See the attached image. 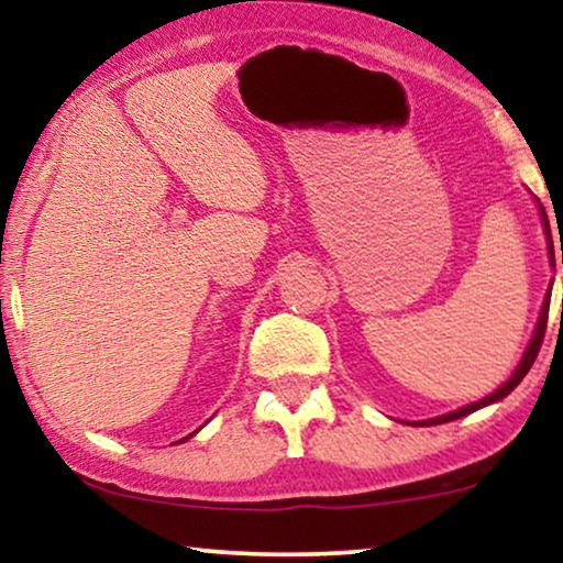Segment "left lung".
Here are the masks:
<instances>
[{
    "instance_id": "obj_1",
    "label": "left lung",
    "mask_w": 563,
    "mask_h": 563,
    "mask_svg": "<svg viewBox=\"0 0 563 563\" xmlns=\"http://www.w3.org/2000/svg\"><path fill=\"white\" fill-rule=\"evenodd\" d=\"M541 214H543V228H545V235H549V251H551V264H553L551 225H549V214H545L543 205H541ZM561 264H563V249H561ZM549 307H551V291H549V297H545V302H543L541 318H538V328H536V333H533V341H530V345H528L526 356H522L520 366L515 368V374L510 376V379H507V382L503 384V387H499V389L495 391V395L484 397V399H479V402H474V405H466L464 410H456V412H451V415H443V418H435V420H428V422H418V426H430V422H433V426H438V422H451V420H459V418H464V415H468V412L479 410V407H484V405H492V402H497V399H503V397L510 395V391H512L515 387H518V384L522 382V376H526V374L530 372V366H533V361H536V356H538V351H541V343H543V335H545V325H549ZM561 318H563V305H561Z\"/></svg>"
}]
</instances>
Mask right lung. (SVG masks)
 <instances>
[{
	"mask_svg": "<svg viewBox=\"0 0 563 563\" xmlns=\"http://www.w3.org/2000/svg\"><path fill=\"white\" fill-rule=\"evenodd\" d=\"M187 438H189V435H187Z\"/></svg>",
	"mask_w": 563,
	"mask_h": 563,
	"instance_id": "add662e5",
	"label": "right lung"
}]
</instances>
